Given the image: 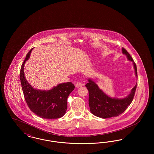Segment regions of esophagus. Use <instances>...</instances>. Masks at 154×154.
<instances>
[{"mask_svg": "<svg viewBox=\"0 0 154 154\" xmlns=\"http://www.w3.org/2000/svg\"><path fill=\"white\" fill-rule=\"evenodd\" d=\"M82 86V83L80 81H79L75 84V87L77 88H80V87H81Z\"/></svg>", "mask_w": 154, "mask_h": 154, "instance_id": "obj_1", "label": "esophagus"}]
</instances>
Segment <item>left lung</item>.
<instances>
[{
  "instance_id": "1",
  "label": "left lung",
  "mask_w": 154,
  "mask_h": 154,
  "mask_svg": "<svg viewBox=\"0 0 154 154\" xmlns=\"http://www.w3.org/2000/svg\"><path fill=\"white\" fill-rule=\"evenodd\" d=\"M122 54L125 55L128 60L132 61L134 69L135 75L137 79V67L130 54L124 48ZM85 85L89 91V106L91 112L97 117L102 118L117 117L124 112L131 104L133 99L137 83L132 88L130 94L124 98L111 97L105 94L93 80L88 79Z\"/></svg>"
}]
</instances>
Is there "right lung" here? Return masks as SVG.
Here are the masks:
<instances>
[{
    "label": "right lung",
    "mask_w": 154,
    "mask_h": 154,
    "mask_svg": "<svg viewBox=\"0 0 154 154\" xmlns=\"http://www.w3.org/2000/svg\"><path fill=\"white\" fill-rule=\"evenodd\" d=\"M33 48L27 54L20 70V80L25 101L30 110L44 119H56L66 113L67 99L74 89L71 82L59 84L49 90L37 89L30 85L24 74V65Z\"/></svg>",
    "instance_id": "add662e5"
}]
</instances>
